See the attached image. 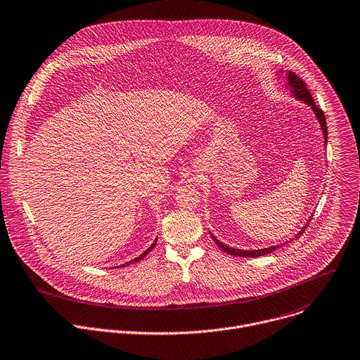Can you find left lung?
<instances>
[{"mask_svg": "<svg viewBox=\"0 0 360 360\" xmlns=\"http://www.w3.org/2000/svg\"><path fill=\"white\" fill-rule=\"evenodd\" d=\"M285 79H287V87H290L292 96H294L297 100L305 103L307 105H309V107L312 108V111H314V114H315V117H316V120H318V123L321 124V130H322V136H323V144H325V147H326V143H328V127H326V120H325L323 111L315 104V101H314V98H312V94L308 91V89H307L304 80H301V79H300L295 73H292V72H287ZM308 221H309V220H308ZM308 221H307L305 226L294 236L295 240H297L298 237H301V234L304 233V230H305L307 226H308ZM210 236H212V238L214 240V243H216L223 252H226V253L230 255V256H237V257H260V256L273 253L276 249H280V248L284 245V243H283V245H277V246H271V248H264V249H259V250H238V249H233V248H229L227 245L220 243V240H217V238L212 234V231H210ZM287 243H288V242H287Z\"/></svg>", "mask_w": 360, "mask_h": 360, "instance_id": "obj_1", "label": "left lung"}]
</instances>
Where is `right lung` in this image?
<instances>
[{"instance_id":"add662e5","label":"right lung","mask_w":360,"mask_h":360,"mask_svg":"<svg viewBox=\"0 0 360 360\" xmlns=\"http://www.w3.org/2000/svg\"><path fill=\"white\" fill-rule=\"evenodd\" d=\"M155 245H157V238H155V240H154V243H153V245H151V246H150V248H148V249H147V250H146V252H144L141 256H139L137 259H134V262H140L141 259H144V257H146V256H147V255H148V253H150V252H151V250L155 248ZM130 263H131V262H130ZM122 267H124V264H122Z\"/></svg>"}]
</instances>
